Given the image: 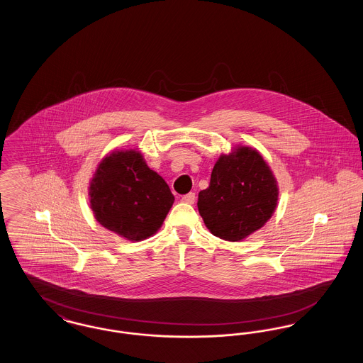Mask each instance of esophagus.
I'll use <instances>...</instances> for the list:
<instances>
[{
  "label": "esophagus",
  "mask_w": 363,
  "mask_h": 363,
  "mask_svg": "<svg viewBox=\"0 0 363 363\" xmlns=\"http://www.w3.org/2000/svg\"><path fill=\"white\" fill-rule=\"evenodd\" d=\"M181 201H182V203H185V204H194V201H196V194L190 191V193H188V194L182 196Z\"/></svg>",
  "instance_id": "obj_1"
}]
</instances>
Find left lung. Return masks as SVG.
Listing matches in <instances>:
<instances>
[{
  "instance_id": "8db88e82",
  "label": "left lung",
  "mask_w": 363,
  "mask_h": 363,
  "mask_svg": "<svg viewBox=\"0 0 363 363\" xmlns=\"http://www.w3.org/2000/svg\"><path fill=\"white\" fill-rule=\"evenodd\" d=\"M277 179L259 151L238 147L213 166L197 207L208 230L225 241H241L265 225L277 206Z\"/></svg>"
}]
</instances>
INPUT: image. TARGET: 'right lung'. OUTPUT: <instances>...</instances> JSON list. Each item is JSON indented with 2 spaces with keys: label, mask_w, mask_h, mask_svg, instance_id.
I'll use <instances>...</instances> for the list:
<instances>
[{
  "label": "right lung",
  "mask_w": 363,
  "mask_h": 363,
  "mask_svg": "<svg viewBox=\"0 0 363 363\" xmlns=\"http://www.w3.org/2000/svg\"><path fill=\"white\" fill-rule=\"evenodd\" d=\"M88 194L95 219L133 242L154 235L174 203L166 181L135 150L116 151L104 157Z\"/></svg>",
  "instance_id": "1"
}]
</instances>
